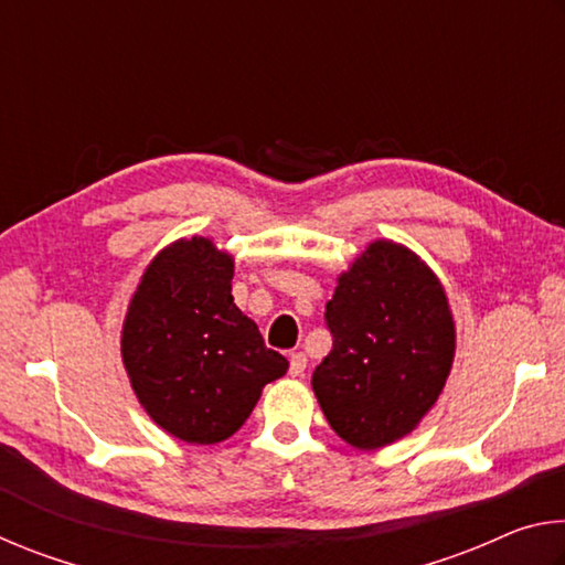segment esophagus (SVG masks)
Returning a JSON list of instances; mask_svg holds the SVG:
<instances>
[{
	"mask_svg": "<svg viewBox=\"0 0 565 565\" xmlns=\"http://www.w3.org/2000/svg\"><path fill=\"white\" fill-rule=\"evenodd\" d=\"M306 363H309V359H306L303 351L291 353V359H289V374H291V376H301L303 371H306Z\"/></svg>",
	"mask_w": 565,
	"mask_h": 565,
	"instance_id": "34e87169",
	"label": "esophagus"
}]
</instances>
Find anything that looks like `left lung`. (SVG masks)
Masks as SVG:
<instances>
[{
    "label": "left lung",
    "mask_w": 565,
    "mask_h": 565,
    "mask_svg": "<svg viewBox=\"0 0 565 565\" xmlns=\"http://www.w3.org/2000/svg\"><path fill=\"white\" fill-rule=\"evenodd\" d=\"M333 349L311 376L329 426L361 451L408 436L441 396L456 356L446 289L416 252L376 238L327 303Z\"/></svg>",
    "instance_id": "8db88e82"
}]
</instances>
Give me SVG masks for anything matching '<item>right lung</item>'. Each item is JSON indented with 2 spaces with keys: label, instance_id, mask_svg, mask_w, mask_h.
I'll use <instances>...</instances> for the list:
<instances>
[{
  "label": "right lung",
  "instance_id": "add662e5",
  "mask_svg": "<svg viewBox=\"0 0 565 565\" xmlns=\"http://www.w3.org/2000/svg\"><path fill=\"white\" fill-rule=\"evenodd\" d=\"M234 256L184 236L149 262L121 327V361L141 408L186 444H218L289 369L232 296Z\"/></svg>",
  "mask_w": 565,
  "mask_h": 565
}]
</instances>
